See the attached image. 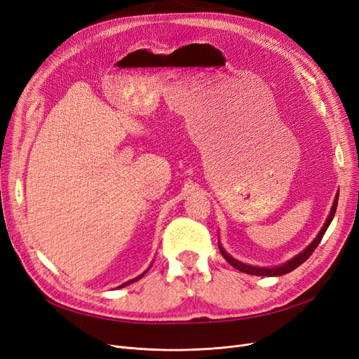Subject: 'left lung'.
<instances>
[{"instance_id": "left-lung-1", "label": "left lung", "mask_w": 359, "mask_h": 359, "mask_svg": "<svg viewBox=\"0 0 359 359\" xmlns=\"http://www.w3.org/2000/svg\"><path fill=\"white\" fill-rule=\"evenodd\" d=\"M337 199H339V194H336L333 206H332L330 214H329V217H327L325 225L322 227V230H320V233L317 234V237L311 241L310 246H307L303 252H301L299 255H297L294 259H291V260H288L287 263H284V265L276 266V268H256V266H252V265H246V263L238 262V260H236L234 257H231L227 252H225V250L221 248V244L218 243L219 252H221V255L224 256V259L227 260L233 268H236V269L240 271V272L248 273V275H257V276H280V275L290 273L291 271H294L295 268H298V266L301 265V263H304V262L311 256V253L316 250V248L318 246V243L322 241V238H323L326 230L329 229V225H330V222H332V219H333V217H334V212H336V208H337Z\"/></svg>"}]
</instances>
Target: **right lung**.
I'll return each mask as SVG.
<instances>
[{
    "label": "right lung",
    "instance_id": "1",
    "mask_svg": "<svg viewBox=\"0 0 359 359\" xmlns=\"http://www.w3.org/2000/svg\"><path fill=\"white\" fill-rule=\"evenodd\" d=\"M147 271H148V269H147ZM147 271H145V272H144V273H142V275H140V276H138V278H135V279H130V280H128V282H125V284H123V285H121V287H126V285H129V284H132V282H135V280H138V279H140V278H142V276H144V275H145V273H147ZM121 287H119V288H121Z\"/></svg>",
    "mask_w": 359,
    "mask_h": 359
}]
</instances>
